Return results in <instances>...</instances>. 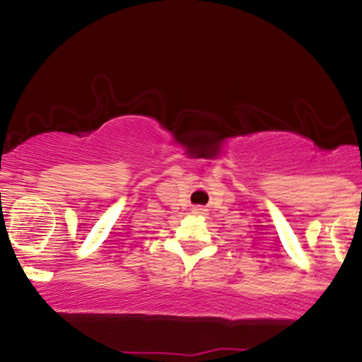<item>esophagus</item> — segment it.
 Wrapping results in <instances>:
<instances>
[{
	"label": "esophagus",
	"instance_id": "34e87169",
	"mask_svg": "<svg viewBox=\"0 0 362 362\" xmlns=\"http://www.w3.org/2000/svg\"><path fill=\"white\" fill-rule=\"evenodd\" d=\"M192 211H194L196 215H204V211H206V210H204L203 206H194V210H192Z\"/></svg>",
	"mask_w": 362,
	"mask_h": 362
}]
</instances>
